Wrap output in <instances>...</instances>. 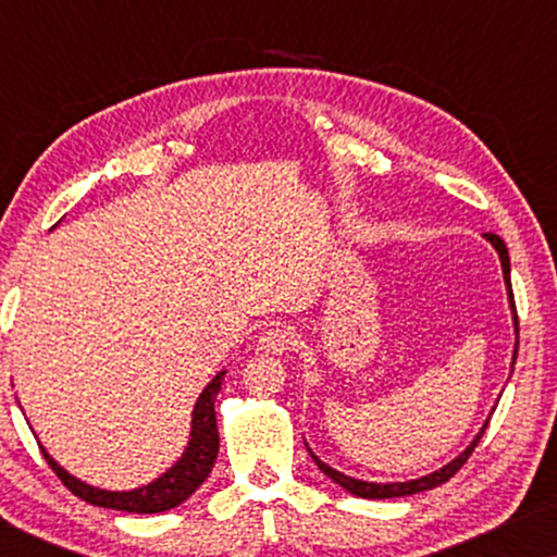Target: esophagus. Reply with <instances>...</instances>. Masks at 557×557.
Instances as JSON below:
<instances>
[{
	"label": "esophagus",
	"mask_w": 557,
	"mask_h": 557,
	"mask_svg": "<svg viewBox=\"0 0 557 557\" xmlns=\"http://www.w3.org/2000/svg\"><path fill=\"white\" fill-rule=\"evenodd\" d=\"M294 347V330L292 326H269L258 337V349L265 355H284Z\"/></svg>",
	"instance_id": "obj_1"
}]
</instances>
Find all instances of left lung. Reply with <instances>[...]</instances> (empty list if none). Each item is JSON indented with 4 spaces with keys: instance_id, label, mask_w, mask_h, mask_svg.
Masks as SVG:
<instances>
[{
    "instance_id": "8db88e82",
    "label": "left lung",
    "mask_w": 557,
    "mask_h": 557,
    "mask_svg": "<svg viewBox=\"0 0 557 557\" xmlns=\"http://www.w3.org/2000/svg\"><path fill=\"white\" fill-rule=\"evenodd\" d=\"M484 238L492 243V248L497 250V256H499V263H502V276H505V286H507V299H509V309H512V324H515V352H512V370H515V360H517V345H520V322H517V309H515V296H512V281H509V253H507V246H505V240L499 238V235H494V233H484ZM494 410V408H492ZM486 425H490V418H486L484 421V425L482 429H479V433L474 436V441H471V444L463 448V451L456 456L454 461H448L446 467H441V469H436V471H431V474H425V476H418V479H410V482H385V484H377V482H362V479H355V476H347V474H342V471H337V469H332L330 463H324L322 459H319V456L311 451L309 448V456L311 459H314V463L319 469L324 471L326 476L332 479L334 484H339L342 490H347L349 494H355V497H362V499H395V497H410V494H418V492H425V490H433V486H438V484H444V482H448V479H451L456 471H459L463 463H467V459L471 456V451H474L476 448V444H479V438L484 436V431H486ZM304 444H307V441H304Z\"/></svg>"
}]
</instances>
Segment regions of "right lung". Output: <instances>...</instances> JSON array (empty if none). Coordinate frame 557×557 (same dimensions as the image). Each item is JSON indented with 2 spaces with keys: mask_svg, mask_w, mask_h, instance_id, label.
Returning <instances> with one entry per match:
<instances>
[{
  "mask_svg": "<svg viewBox=\"0 0 557 557\" xmlns=\"http://www.w3.org/2000/svg\"><path fill=\"white\" fill-rule=\"evenodd\" d=\"M225 370H220L215 377L205 385V391L197 398L193 408V423H189V441L185 451L177 461L172 463L164 474H159L154 482L136 486V490L126 492H113V490H98L94 484L81 482L78 476H73L71 471H65L52 456L42 448L45 461L50 463V469L55 471L60 482L71 490L75 497L86 499L88 505L106 507V509H121V512H134V515H157L166 512V509L180 507L187 497H193L208 474L212 471V463L218 459L220 436H218V421H215V398L223 385Z\"/></svg>",
  "mask_w": 557,
  "mask_h": 557,
  "instance_id": "add662e5",
  "label": "right lung"
}]
</instances>
